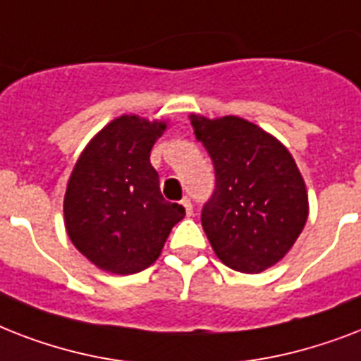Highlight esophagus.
<instances>
[{
    "mask_svg": "<svg viewBox=\"0 0 361 361\" xmlns=\"http://www.w3.org/2000/svg\"><path fill=\"white\" fill-rule=\"evenodd\" d=\"M181 206H183V208H185V212H187V215H191L192 214V204H191V200H189V198H183V200H181Z\"/></svg>",
    "mask_w": 361,
    "mask_h": 361,
    "instance_id": "34e87169",
    "label": "esophagus"
}]
</instances>
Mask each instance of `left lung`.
<instances>
[{
  "instance_id": "obj_1",
  "label": "left lung",
  "mask_w": 361,
  "mask_h": 361,
  "mask_svg": "<svg viewBox=\"0 0 361 361\" xmlns=\"http://www.w3.org/2000/svg\"><path fill=\"white\" fill-rule=\"evenodd\" d=\"M191 125L215 170L214 195L200 215L215 255L243 274L274 266L294 245L309 214L294 159L274 136L236 116L191 114Z\"/></svg>"
}]
</instances>
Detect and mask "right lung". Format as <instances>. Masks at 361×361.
Returning a JSON list of instances; mask_svg holds the SVG:
<instances>
[{"instance_id": "add662e5", "label": "right lung", "mask_w": 361, "mask_h": 361, "mask_svg": "<svg viewBox=\"0 0 361 361\" xmlns=\"http://www.w3.org/2000/svg\"><path fill=\"white\" fill-rule=\"evenodd\" d=\"M164 121L121 116L93 138L71 174L63 200L71 241L97 268L138 274L161 255L176 223L185 215L166 202L149 152Z\"/></svg>"}]
</instances>
